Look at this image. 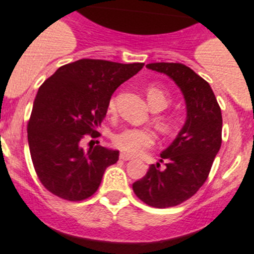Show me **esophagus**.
Masks as SVG:
<instances>
[{
  "label": "esophagus",
  "instance_id": "34e87169",
  "mask_svg": "<svg viewBox=\"0 0 254 254\" xmlns=\"http://www.w3.org/2000/svg\"><path fill=\"white\" fill-rule=\"evenodd\" d=\"M120 159H123V161H131L132 157L130 154H127V153H120Z\"/></svg>",
  "mask_w": 254,
  "mask_h": 254
}]
</instances>
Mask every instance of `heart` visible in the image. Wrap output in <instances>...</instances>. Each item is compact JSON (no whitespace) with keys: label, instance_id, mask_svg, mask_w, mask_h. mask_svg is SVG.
<instances>
[{"label":"heart","instance_id":"1","mask_svg":"<svg viewBox=\"0 0 254 254\" xmlns=\"http://www.w3.org/2000/svg\"><path fill=\"white\" fill-rule=\"evenodd\" d=\"M147 100L149 106L154 111L164 110L170 104V97L166 91L157 86H149L147 88ZM107 111L113 114L115 111V102L111 100L107 106ZM155 134L149 129H135V127H127L119 131L114 136L115 147L125 153L130 154H139L145 149L154 145Z\"/></svg>","mask_w":254,"mask_h":254}]
</instances>
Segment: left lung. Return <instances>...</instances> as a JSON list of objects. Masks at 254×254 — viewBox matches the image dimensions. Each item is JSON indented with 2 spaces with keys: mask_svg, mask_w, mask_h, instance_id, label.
<instances>
[{
  "mask_svg": "<svg viewBox=\"0 0 254 254\" xmlns=\"http://www.w3.org/2000/svg\"><path fill=\"white\" fill-rule=\"evenodd\" d=\"M178 86L186 102V122L175 140L161 153V164L132 184L135 195L153 207H171L195 195L206 181L221 145V110L210 84L181 63H149Z\"/></svg>",
  "mask_w": 254,
  "mask_h": 254,
  "instance_id": "obj_1",
  "label": "left lung"
}]
</instances>
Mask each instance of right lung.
<instances>
[{
    "label": "right lung",
    "instance_id": "1",
    "mask_svg": "<svg viewBox=\"0 0 254 254\" xmlns=\"http://www.w3.org/2000/svg\"><path fill=\"white\" fill-rule=\"evenodd\" d=\"M100 59L62 65L40 86L27 124L31 161L43 186L61 198L81 201L97 191L119 150L83 148L96 138L116 88L143 68ZM92 141V140H91Z\"/></svg>",
    "mask_w": 254,
    "mask_h": 254
}]
</instances>
